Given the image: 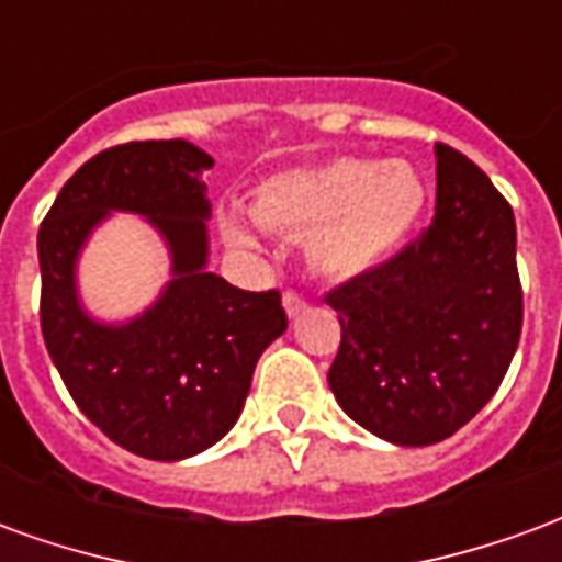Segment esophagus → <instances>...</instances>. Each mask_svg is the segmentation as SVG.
I'll return each instance as SVG.
<instances>
[{
    "label": "esophagus",
    "instance_id": "34e87169",
    "mask_svg": "<svg viewBox=\"0 0 562 562\" xmlns=\"http://www.w3.org/2000/svg\"><path fill=\"white\" fill-rule=\"evenodd\" d=\"M282 306H285L289 316H297V313H304L306 310V294L294 292V289H285V292H282Z\"/></svg>",
    "mask_w": 562,
    "mask_h": 562
}]
</instances>
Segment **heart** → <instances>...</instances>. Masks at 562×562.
Masks as SVG:
<instances>
[{
	"label": "heart",
	"mask_w": 562,
	"mask_h": 562,
	"mask_svg": "<svg viewBox=\"0 0 562 562\" xmlns=\"http://www.w3.org/2000/svg\"><path fill=\"white\" fill-rule=\"evenodd\" d=\"M427 207V186L406 161L334 159L282 173L258 189L256 216L268 228L306 234V256L328 277H358L394 256ZM225 237L258 246L256 232L225 216Z\"/></svg>",
	"instance_id": "obj_1"
}]
</instances>
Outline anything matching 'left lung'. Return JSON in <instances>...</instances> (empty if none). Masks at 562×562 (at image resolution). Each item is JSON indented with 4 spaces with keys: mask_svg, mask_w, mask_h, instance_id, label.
<instances>
[{
    "mask_svg": "<svg viewBox=\"0 0 562 562\" xmlns=\"http://www.w3.org/2000/svg\"><path fill=\"white\" fill-rule=\"evenodd\" d=\"M434 153V222L325 294L340 316L330 391L397 446L458 434L499 389L524 325L515 213L475 161L448 144Z\"/></svg>",
    "mask_w": 562,
    "mask_h": 562,
    "instance_id": "left-lung-1",
    "label": "left lung"
}]
</instances>
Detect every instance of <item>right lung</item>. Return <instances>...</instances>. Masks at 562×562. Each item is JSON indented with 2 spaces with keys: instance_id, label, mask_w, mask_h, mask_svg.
Returning <instances> with one entry per match:
<instances>
[{
  "instance_id": "1",
  "label": "right lung",
  "mask_w": 562,
  "mask_h": 562,
  "mask_svg": "<svg viewBox=\"0 0 562 562\" xmlns=\"http://www.w3.org/2000/svg\"><path fill=\"white\" fill-rule=\"evenodd\" d=\"M210 165L180 138L116 144L71 173L38 228L44 346L80 413L149 460H183L228 434L258 358L289 325L277 289L244 292L204 270ZM108 209L149 215L175 256L157 306L120 329L95 326L74 297L77 249Z\"/></svg>"
}]
</instances>
